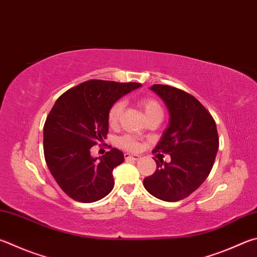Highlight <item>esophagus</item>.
Masks as SVG:
<instances>
[{"mask_svg":"<svg viewBox=\"0 0 257 257\" xmlns=\"http://www.w3.org/2000/svg\"><path fill=\"white\" fill-rule=\"evenodd\" d=\"M141 156L139 155H130V154H124V160L125 161H138Z\"/></svg>","mask_w":257,"mask_h":257,"instance_id":"34e87169","label":"esophagus"}]
</instances>
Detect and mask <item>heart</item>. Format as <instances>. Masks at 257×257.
<instances>
[{
	"label": "heart",
	"instance_id": "obj_1",
	"mask_svg": "<svg viewBox=\"0 0 257 257\" xmlns=\"http://www.w3.org/2000/svg\"><path fill=\"white\" fill-rule=\"evenodd\" d=\"M138 104L142 108L146 119H151L154 118V116H161V118L163 116L162 104L160 103V101L154 99L152 96L139 97ZM123 101H116L115 103H113L112 106H111L108 113V122L110 124V127H116V125H118L121 119V115H122L123 112ZM118 144L122 148L127 149V151H136V149H138V142L136 141V138L129 136V135L120 137Z\"/></svg>",
	"mask_w": 257,
	"mask_h": 257
}]
</instances>
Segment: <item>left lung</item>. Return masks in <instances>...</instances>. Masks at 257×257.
Masks as SVG:
<instances>
[{"label": "left lung", "mask_w": 257, "mask_h": 257, "mask_svg": "<svg viewBox=\"0 0 257 257\" xmlns=\"http://www.w3.org/2000/svg\"><path fill=\"white\" fill-rule=\"evenodd\" d=\"M170 112V122L153 153L170 154L171 162H156L157 170L144 179L149 193L175 202L194 192L211 171L219 147L216 122L193 95L170 85L155 84Z\"/></svg>", "instance_id": "1"}]
</instances>
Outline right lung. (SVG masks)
<instances>
[{
    "mask_svg": "<svg viewBox=\"0 0 257 257\" xmlns=\"http://www.w3.org/2000/svg\"><path fill=\"white\" fill-rule=\"evenodd\" d=\"M141 86L90 80L55 102L44 125V154L51 175L69 198L91 203L112 191V171L124 161L123 153L111 148L94 158L91 148L108 135V113L114 102Z\"/></svg>",
    "mask_w": 257,
    "mask_h": 257,
    "instance_id": "obj_1",
    "label": "right lung"
}]
</instances>
